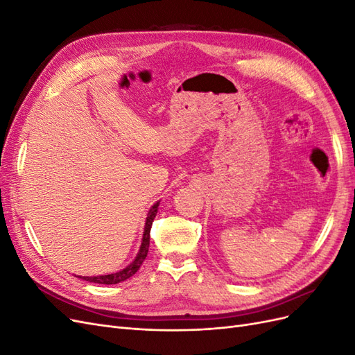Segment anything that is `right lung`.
I'll use <instances>...</instances> for the list:
<instances>
[{
	"label": "right lung",
	"instance_id": "obj_1",
	"mask_svg": "<svg viewBox=\"0 0 355 355\" xmlns=\"http://www.w3.org/2000/svg\"><path fill=\"white\" fill-rule=\"evenodd\" d=\"M158 211V202H155L153 209L149 210L148 218H146V223H145V231H144V239H142V244H141V250H139L136 259L125 266L123 271L115 272V274H108V275H98V277H80L85 282L90 283H98V284H116L121 283L127 278H130L132 275H135L137 272L139 268L144 263L145 257L148 254V249H149V232H151V227H153V220L155 218V214Z\"/></svg>",
	"mask_w": 355,
	"mask_h": 355
}]
</instances>
